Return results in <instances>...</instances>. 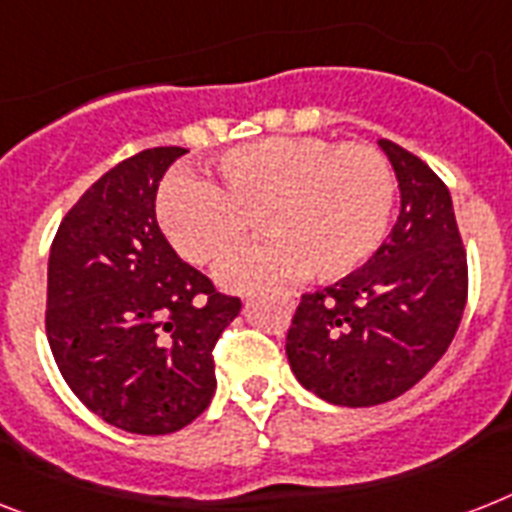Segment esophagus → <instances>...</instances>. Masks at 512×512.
<instances>
[{
  "instance_id": "34e87169",
  "label": "esophagus",
  "mask_w": 512,
  "mask_h": 512,
  "mask_svg": "<svg viewBox=\"0 0 512 512\" xmlns=\"http://www.w3.org/2000/svg\"><path fill=\"white\" fill-rule=\"evenodd\" d=\"M286 305H292V307H294V297H286Z\"/></svg>"
}]
</instances>
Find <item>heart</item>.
Masks as SVG:
<instances>
[{
	"mask_svg": "<svg viewBox=\"0 0 512 512\" xmlns=\"http://www.w3.org/2000/svg\"><path fill=\"white\" fill-rule=\"evenodd\" d=\"M215 173L218 186L191 173L170 178L157 215L178 255L199 268L226 260L260 220L270 239L218 270L228 292L270 289L302 270L350 276L392 220V165L371 144L276 136L223 152Z\"/></svg>",
	"mask_w": 512,
	"mask_h": 512,
	"instance_id": "heart-1",
	"label": "heart"
}]
</instances>
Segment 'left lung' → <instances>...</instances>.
I'll list each match as a JSON object with an SVG mask.
<instances>
[{
  "label": "left lung",
  "mask_w": 512,
  "mask_h": 512,
  "mask_svg": "<svg viewBox=\"0 0 512 512\" xmlns=\"http://www.w3.org/2000/svg\"><path fill=\"white\" fill-rule=\"evenodd\" d=\"M378 147L400 186L392 234L365 268L305 294L286 334L299 384L342 407L381 405L418 384L455 339L468 297L450 189L400 144Z\"/></svg>",
  "instance_id": "8db88e82"
}]
</instances>
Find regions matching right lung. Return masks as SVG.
I'll return each instance as SVG.
<instances>
[{
  "instance_id": "1",
  "label": "right lung",
  "mask_w": 512,
  "mask_h": 512,
  "mask_svg": "<svg viewBox=\"0 0 512 512\" xmlns=\"http://www.w3.org/2000/svg\"><path fill=\"white\" fill-rule=\"evenodd\" d=\"M184 147L118 162L57 228L47 339L78 400L131 434H173L215 394L213 347L242 302L215 292L157 226L155 199Z\"/></svg>"
}]
</instances>
